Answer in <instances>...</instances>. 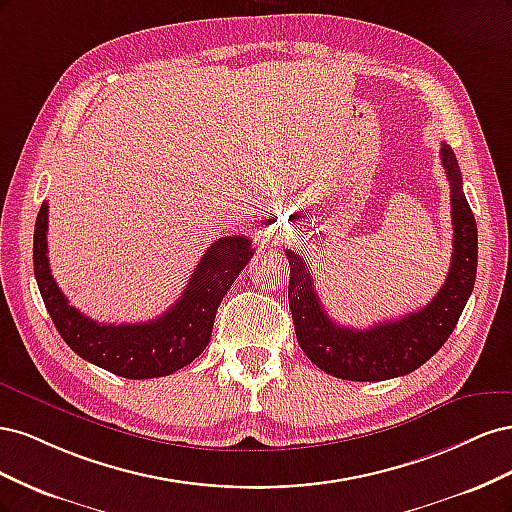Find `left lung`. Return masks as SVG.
<instances>
[{
	"mask_svg": "<svg viewBox=\"0 0 512 512\" xmlns=\"http://www.w3.org/2000/svg\"><path fill=\"white\" fill-rule=\"evenodd\" d=\"M440 158L446 177L451 181L453 256L446 282L423 309L395 320L378 322L369 329L339 327L324 312L305 260L286 250L290 262L288 303L294 333L309 361L327 374L356 382L406 376L427 363L451 337L474 288L478 235L474 213L463 194L453 149L442 145Z\"/></svg>",
	"mask_w": 512,
	"mask_h": 512,
	"instance_id": "obj_1",
	"label": "left lung"
}]
</instances>
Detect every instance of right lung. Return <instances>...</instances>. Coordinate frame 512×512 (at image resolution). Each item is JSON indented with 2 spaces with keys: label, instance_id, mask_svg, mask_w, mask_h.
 Returning <instances> with one entry per match:
<instances>
[{
  "label": "right lung",
  "instance_id": "right-lung-1",
  "mask_svg": "<svg viewBox=\"0 0 512 512\" xmlns=\"http://www.w3.org/2000/svg\"><path fill=\"white\" fill-rule=\"evenodd\" d=\"M46 228L49 203H42L34 230V275L55 329L81 359L130 380L170 376L207 348L215 312L254 254L247 237H222L207 247L183 294L160 318L102 324L72 307L53 280Z\"/></svg>",
  "mask_w": 512,
  "mask_h": 512
}]
</instances>
